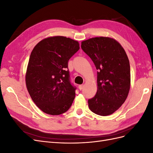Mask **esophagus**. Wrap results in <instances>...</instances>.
Here are the masks:
<instances>
[{
    "label": "esophagus",
    "instance_id": "obj_1",
    "mask_svg": "<svg viewBox=\"0 0 153 153\" xmlns=\"http://www.w3.org/2000/svg\"><path fill=\"white\" fill-rule=\"evenodd\" d=\"M83 87H84V85H78V89H79L80 91L83 89Z\"/></svg>",
    "mask_w": 153,
    "mask_h": 153
}]
</instances>
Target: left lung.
Masks as SVG:
<instances>
[{
  "label": "left lung",
  "instance_id": "obj_1",
  "mask_svg": "<svg viewBox=\"0 0 153 153\" xmlns=\"http://www.w3.org/2000/svg\"><path fill=\"white\" fill-rule=\"evenodd\" d=\"M81 48L93 61L97 72L98 90L88 100L94 114L106 116L118 110L126 101L130 89V66L124 49L109 37L83 41Z\"/></svg>",
  "mask_w": 153,
  "mask_h": 153
}]
</instances>
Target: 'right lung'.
<instances>
[{
    "instance_id": "obj_1",
    "label": "right lung",
    "mask_w": 153,
    "mask_h": 153,
    "mask_svg": "<svg viewBox=\"0 0 153 153\" xmlns=\"http://www.w3.org/2000/svg\"><path fill=\"white\" fill-rule=\"evenodd\" d=\"M79 45L77 41L57 36L42 39L32 50L25 84L32 101L43 112L57 115L71 106L76 89L69 81L68 64Z\"/></svg>"
}]
</instances>
